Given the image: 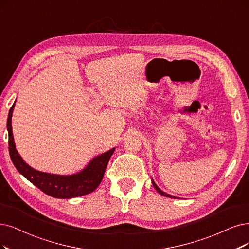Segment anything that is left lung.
<instances>
[{
    "label": "left lung",
    "instance_id": "1",
    "mask_svg": "<svg viewBox=\"0 0 249 249\" xmlns=\"http://www.w3.org/2000/svg\"><path fill=\"white\" fill-rule=\"evenodd\" d=\"M152 182H153V186H154V188L157 190V192L159 193V194H161V195H163V196H165V197H169V198H173V199H177V197H174V196H172V195H169V194H166V193H164L163 191H161L159 188H158V186L156 185V183L154 182V180L152 179Z\"/></svg>",
    "mask_w": 249,
    "mask_h": 249
}]
</instances>
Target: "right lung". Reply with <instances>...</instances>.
<instances>
[{
  "label": "right lung",
  "mask_w": 249,
  "mask_h": 249,
  "mask_svg": "<svg viewBox=\"0 0 249 249\" xmlns=\"http://www.w3.org/2000/svg\"><path fill=\"white\" fill-rule=\"evenodd\" d=\"M13 108L14 105L9 110L7 119V129L9 133V154H10L11 160L16 169L26 179H29L33 185L39 188L45 194L58 199H70L87 195L89 193L93 192L99 186V183L103 180L109 158L112 157L115 149L97 156L96 158L89 163L84 170L77 174H72V176L63 177L36 171L30 167L22 160L15 149L11 126Z\"/></svg>",
  "instance_id": "right-lung-1"
}]
</instances>
